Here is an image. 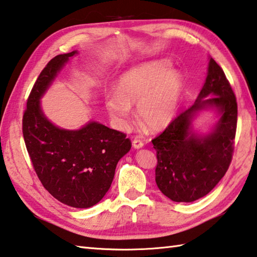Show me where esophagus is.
Returning <instances> with one entry per match:
<instances>
[{
	"label": "esophagus",
	"mask_w": 257,
	"mask_h": 257,
	"mask_svg": "<svg viewBox=\"0 0 257 257\" xmlns=\"http://www.w3.org/2000/svg\"><path fill=\"white\" fill-rule=\"evenodd\" d=\"M133 147L135 149L142 148V147H144V142L141 141V139H138V138H135L134 141H133Z\"/></svg>",
	"instance_id": "esophagus-1"
}]
</instances>
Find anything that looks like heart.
<instances>
[{"mask_svg": "<svg viewBox=\"0 0 257 257\" xmlns=\"http://www.w3.org/2000/svg\"><path fill=\"white\" fill-rule=\"evenodd\" d=\"M183 75L167 60L137 65L120 76L116 91L105 95V108L116 128L127 130L132 105L137 103V115L152 130L166 127L179 109Z\"/></svg>", "mask_w": 257, "mask_h": 257, "instance_id": "b5f03b06", "label": "heart"}]
</instances>
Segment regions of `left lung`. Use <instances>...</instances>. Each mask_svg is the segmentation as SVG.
<instances>
[{
    "mask_svg": "<svg viewBox=\"0 0 257 257\" xmlns=\"http://www.w3.org/2000/svg\"><path fill=\"white\" fill-rule=\"evenodd\" d=\"M206 109L214 110L218 118L213 129L201 135L193 129V120ZM236 127V96L222 68L210 57L197 100L152 141L161 192L175 202H193L207 195L229 167Z\"/></svg>",
    "mask_w": 257,
    "mask_h": 257,
    "instance_id": "1",
    "label": "left lung"
}]
</instances>
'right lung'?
Returning <instances> with one entry per match:
<instances>
[{"mask_svg":"<svg viewBox=\"0 0 257 257\" xmlns=\"http://www.w3.org/2000/svg\"><path fill=\"white\" fill-rule=\"evenodd\" d=\"M77 54L54 57L37 78L23 114L22 133L34 169L44 188L64 204L90 208L110 189L115 167L132 148L123 133L96 121L69 130L47 119L40 100L69 58Z\"/></svg>","mask_w":257,"mask_h":257,"instance_id":"1","label":"right lung"}]
</instances>
